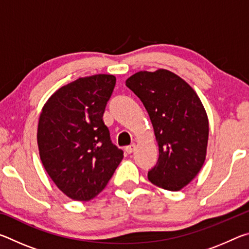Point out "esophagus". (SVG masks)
<instances>
[{
	"label": "esophagus",
	"mask_w": 249,
	"mask_h": 249,
	"mask_svg": "<svg viewBox=\"0 0 249 249\" xmlns=\"http://www.w3.org/2000/svg\"><path fill=\"white\" fill-rule=\"evenodd\" d=\"M135 147H136V146H135V144H132V145H129V146H126L125 147V151L127 154H132L133 151L135 150Z\"/></svg>",
	"instance_id": "34e87169"
}]
</instances>
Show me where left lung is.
<instances>
[{"label": "left lung", "instance_id": "8db88e82", "mask_svg": "<svg viewBox=\"0 0 249 249\" xmlns=\"http://www.w3.org/2000/svg\"><path fill=\"white\" fill-rule=\"evenodd\" d=\"M144 104L158 142L159 158L148 180L166 190L189 184L203 166L209 120L199 96L171 71H140L126 80Z\"/></svg>", "mask_w": 249, "mask_h": 249}]
</instances>
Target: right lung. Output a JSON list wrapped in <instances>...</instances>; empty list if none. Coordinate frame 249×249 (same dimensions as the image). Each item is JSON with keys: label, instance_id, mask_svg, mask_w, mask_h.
Instances as JSON below:
<instances>
[{"label": "right lung", "instance_id": "1", "mask_svg": "<svg viewBox=\"0 0 249 249\" xmlns=\"http://www.w3.org/2000/svg\"><path fill=\"white\" fill-rule=\"evenodd\" d=\"M115 83L112 74L79 78L58 89L41 109L37 129L40 160L70 199L95 197L124 157L102 119Z\"/></svg>", "mask_w": 249, "mask_h": 249}]
</instances>
